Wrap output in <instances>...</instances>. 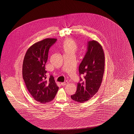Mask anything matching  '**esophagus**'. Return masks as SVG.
<instances>
[{"instance_id":"obj_1","label":"esophagus","mask_w":134,"mask_h":134,"mask_svg":"<svg viewBox=\"0 0 134 134\" xmlns=\"http://www.w3.org/2000/svg\"><path fill=\"white\" fill-rule=\"evenodd\" d=\"M68 84V82H67V81H65V82H62V83H61V85L62 86H64V85H66Z\"/></svg>"}]
</instances>
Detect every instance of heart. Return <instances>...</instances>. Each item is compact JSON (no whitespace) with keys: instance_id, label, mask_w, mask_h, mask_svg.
<instances>
[{"instance_id":"b5f03b06","label":"heart","mask_w":134,"mask_h":134,"mask_svg":"<svg viewBox=\"0 0 134 134\" xmlns=\"http://www.w3.org/2000/svg\"><path fill=\"white\" fill-rule=\"evenodd\" d=\"M78 45L76 42L71 38L65 40L62 45V50L64 54H71L75 55L78 50Z\"/></svg>"}]
</instances>
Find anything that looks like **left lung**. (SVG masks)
Returning <instances> with one entry per match:
<instances>
[{"label": "left lung", "mask_w": 134, "mask_h": 134, "mask_svg": "<svg viewBox=\"0 0 134 134\" xmlns=\"http://www.w3.org/2000/svg\"><path fill=\"white\" fill-rule=\"evenodd\" d=\"M104 54L102 46L97 41L88 42L87 51L79 67L80 82L77 84L76 93L71 96L77 102L88 101L97 92L102 82L104 71Z\"/></svg>", "instance_id": "1"}]
</instances>
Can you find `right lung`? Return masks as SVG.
Returning <instances> with one entry per match:
<instances>
[{
    "mask_svg": "<svg viewBox=\"0 0 134 134\" xmlns=\"http://www.w3.org/2000/svg\"><path fill=\"white\" fill-rule=\"evenodd\" d=\"M57 38H47L31 46L26 51L23 64V77L26 88L36 100L41 103L52 101L59 87L52 75L47 78L45 70L50 48Z\"/></svg>",
    "mask_w": 134,
    "mask_h": 134,
    "instance_id": "obj_1",
    "label": "right lung"
}]
</instances>
